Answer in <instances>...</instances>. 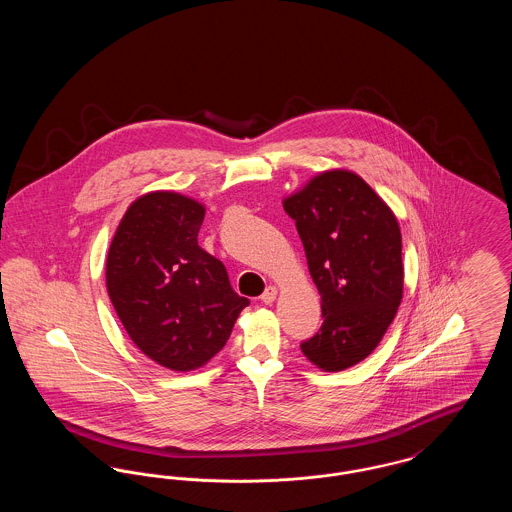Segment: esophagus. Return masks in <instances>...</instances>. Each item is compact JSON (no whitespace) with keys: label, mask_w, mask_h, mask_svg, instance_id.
Here are the masks:
<instances>
[{"label":"esophagus","mask_w":512,"mask_h":512,"mask_svg":"<svg viewBox=\"0 0 512 512\" xmlns=\"http://www.w3.org/2000/svg\"><path fill=\"white\" fill-rule=\"evenodd\" d=\"M276 295H278V290H276L274 286H268L267 290H265V293L261 295V301H263L265 305H272V303L276 301Z\"/></svg>","instance_id":"1"}]
</instances>
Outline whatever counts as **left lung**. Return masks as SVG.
Returning <instances> with one entry per match:
<instances>
[{"label":"left lung","instance_id":"8db88e82","mask_svg":"<svg viewBox=\"0 0 512 512\" xmlns=\"http://www.w3.org/2000/svg\"><path fill=\"white\" fill-rule=\"evenodd\" d=\"M305 247L324 322L303 355L324 372L366 359L403 299L401 230L390 205L353 171L328 169L282 199Z\"/></svg>","mask_w":512,"mask_h":512}]
</instances>
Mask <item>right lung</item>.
I'll return each mask as SVG.
<instances>
[{
	"label": "right lung",
	"instance_id": "1",
	"mask_svg": "<svg viewBox=\"0 0 512 512\" xmlns=\"http://www.w3.org/2000/svg\"><path fill=\"white\" fill-rule=\"evenodd\" d=\"M205 205L155 190L134 199L109 245L105 284L134 345L174 372L207 365L249 305L197 244Z\"/></svg>",
	"mask_w": 512,
	"mask_h": 512
}]
</instances>
